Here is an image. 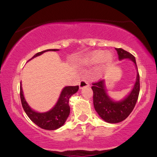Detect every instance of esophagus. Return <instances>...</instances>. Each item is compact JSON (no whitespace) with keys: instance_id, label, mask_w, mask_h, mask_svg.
Here are the masks:
<instances>
[{"instance_id":"1","label":"esophagus","mask_w":157,"mask_h":157,"mask_svg":"<svg viewBox=\"0 0 157 157\" xmlns=\"http://www.w3.org/2000/svg\"><path fill=\"white\" fill-rule=\"evenodd\" d=\"M87 86H89V82H88V80H86V79H82V80L80 82V84H79L80 89H82L85 87H87Z\"/></svg>"}]
</instances>
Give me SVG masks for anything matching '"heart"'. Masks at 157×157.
I'll use <instances>...</instances> for the list:
<instances>
[{
    "instance_id": "1",
    "label": "heart",
    "mask_w": 157,
    "mask_h": 157,
    "mask_svg": "<svg viewBox=\"0 0 157 157\" xmlns=\"http://www.w3.org/2000/svg\"><path fill=\"white\" fill-rule=\"evenodd\" d=\"M113 60V55L111 52L97 50L85 55L81 59L80 63L84 66H94L100 63V68L104 69L111 63Z\"/></svg>"
}]
</instances>
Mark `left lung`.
I'll return each instance as SVG.
<instances>
[{"label":"left lung","mask_w":157,"mask_h":157,"mask_svg":"<svg viewBox=\"0 0 157 157\" xmlns=\"http://www.w3.org/2000/svg\"><path fill=\"white\" fill-rule=\"evenodd\" d=\"M116 50L119 55V60L129 59L134 63L137 69L136 59L134 56L122 48H116ZM91 89L94 93V107L99 116L106 122L118 123L125 120L129 116L137 101L140 93V75L138 70L133 89L122 100H114L109 96L104 80L93 83Z\"/></svg>","instance_id":"left-lung-1"}]
</instances>
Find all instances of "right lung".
I'll use <instances>...</instances> for the list:
<instances>
[{
	"mask_svg": "<svg viewBox=\"0 0 157 157\" xmlns=\"http://www.w3.org/2000/svg\"><path fill=\"white\" fill-rule=\"evenodd\" d=\"M49 51L56 52L59 51V49H47L38 52V53L35 54L29 60L43 55L45 52ZM78 89V86L64 87L61 91L60 97H59L55 106L49 111H46V112H38L30 107L23 95L21 82V87H20V95H21V103H22L23 110L26 112L27 116L29 117V118L41 128L52 131L56 130L64 125L70 113V106L68 104L69 98L74 94L77 92Z\"/></svg>",
	"mask_w": 157,
	"mask_h": 157,
	"instance_id": "obj_1",
	"label": "right lung"
}]
</instances>
